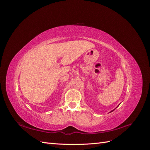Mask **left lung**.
<instances>
[{
    "instance_id": "obj_1",
    "label": "left lung",
    "mask_w": 150,
    "mask_h": 150,
    "mask_svg": "<svg viewBox=\"0 0 150 150\" xmlns=\"http://www.w3.org/2000/svg\"><path fill=\"white\" fill-rule=\"evenodd\" d=\"M116 108H117V107H116ZM114 110H112V111H111V112H112V111H114Z\"/></svg>"
}]
</instances>
